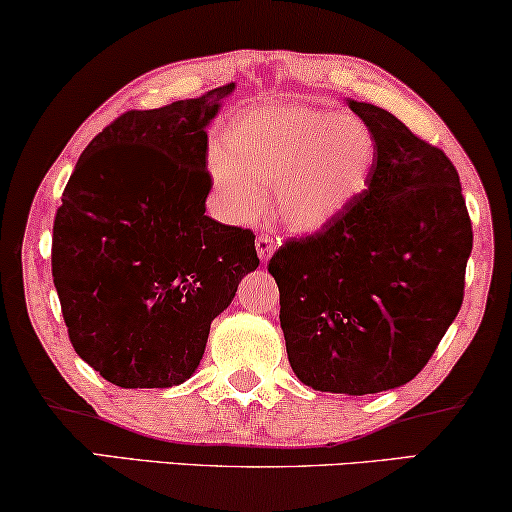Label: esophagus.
Here are the masks:
<instances>
[{
	"label": "esophagus",
	"mask_w": 512,
	"mask_h": 512,
	"mask_svg": "<svg viewBox=\"0 0 512 512\" xmlns=\"http://www.w3.org/2000/svg\"><path fill=\"white\" fill-rule=\"evenodd\" d=\"M275 247H277V242H275V237L272 235H258L256 237V251H258V258H261L263 263H268L270 261V256L275 254Z\"/></svg>",
	"instance_id": "34e87169"
}]
</instances>
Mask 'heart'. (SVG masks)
Listing matches in <instances>:
<instances>
[{"label":"heart","mask_w":512,"mask_h":512,"mask_svg":"<svg viewBox=\"0 0 512 512\" xmlns=\"http://www.w3.org/2000/svg\"><path fill=\"white\" fill-rule=\"evenodd\" d=\"M375 137L361 118L263 104L237 114L209 151V177L235 219L261 212V186L275 191L277 216L296 233L333 226L366 191Z\"/></svg>","instance_id":"1"}]
</instances>
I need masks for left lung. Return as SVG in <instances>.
<instances>
[{
    "mask_svg": "<svg viewBox=\"0 0 512 512\" xmlns=\"http://www.w3.org/2000/svg\"><path fill=\"white\" fill-rule=\"evenodd\" d=\"M375 137L361 198L333 226L270 258L298 380L331 394L410 382L464 300L473 228L457 167L375 104L347 100Z\"/></svg>",
    "mask_w": 512,
    "mask_h": 512,
    "instance_id": "obj_1",
    "label": "left lung"
}]
</instances>
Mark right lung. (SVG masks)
<instances>
[{"instance_id": "1", "label": "right lung", "mask_w": 512, "mask_h": 512, "mask_svg": "<svg viewBox=\"0 0 512 512\" xmlns=\"http://www.w3.org/2000/svg\"><path fill=\"white\" fill-rule=\"evenodd\" d=\"M235 83L125 111L81 153L53 223V284L74 352L123 389L200 366L212 321L258 268L247 228L205 214L207 125Z\"/></svg>"}]
</instances>
